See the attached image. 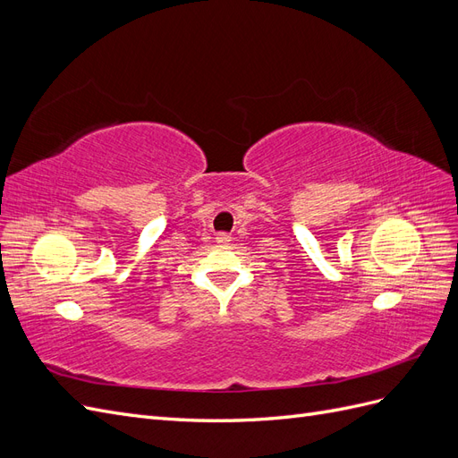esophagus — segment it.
<instances>
[{"label":"esophagus","instance_id":"esophagus-1","mask_svg":"<svg viewBox=\"0 0 458 458\" xmlns=\"http://www.w3.org/2000/svg\"><path fill=\"white\" fill-rule=\"evenodd\" d=\"M217 241H219V242H227V234H219Z\"/></svg>","mask_w":458,"mask_h":458}]
</instances>
